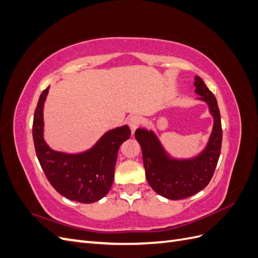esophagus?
<instances>
[{"instance_id":"34e87169","label":"esophagus","mask_w":258,"mask_h":258,"mask_svg":"<svg viewBox=\"0 0 258 258\" xmlns=\"http://www.w3.org/2000/svg\"><path fill=\"white\" fill-rule=\"evenodd\" d=\"M140 123H141V120H140L138 116H131L130 118L128 119V124H129L131 131H132V134H135V131L139 128Z\"/></svg>"}]
</instances>
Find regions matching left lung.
<instances>
[{
  "label": "left lung",
  "mask_w": 258,
  "mask_h": 258,
  "mask_svg": "<svg viewBox=\"0 0 258 258\" xmlns=\"http://www.w3.org/2000/svg\"><path fill=\"white\" fill-rule=\"evenodd\" d=\"M195 92L209 106L214 123L206 148L196 157L175 159L166 152L153 130L139 128L135 137L141 145L145 176L160 196L171 200L188 198L202 190L213 176L221 155L223 130L216 98L199 76L195 77Z\"/></svg>",
  "instance_id": "left-lung-1"
}]
</instances>
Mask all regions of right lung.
Listing matches in <instances>:
<instances>
[{
	"label": "right lung",
	"instance_id": "obj_1",
	"mask_svg": "<svg viewBox=\"0 0 258 258\" xmlns=\"http://www.w3.org/2000/svg\"><path fill=\"white\" fill-rule=\"evenodd\" d=\"M48 89L41 93L34 112L32 134L37 159L60 195L82 204H92L110 191L119 146L130 138L131 131L127 124L112 129L88 151L79 154L51 150L43 136V108Z\"/></svg>",
	"mask_w": 258,
	"mask_h": 258
}]
</instances>
